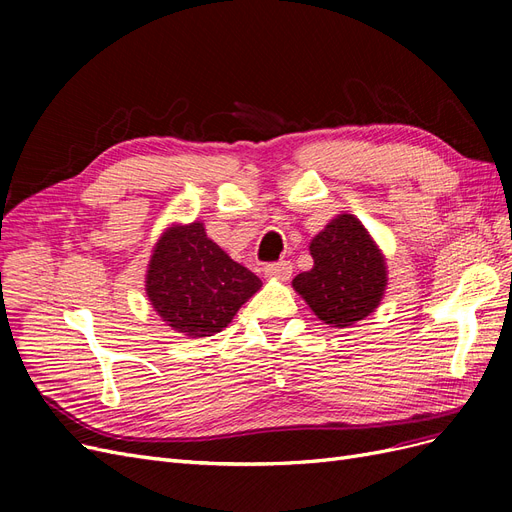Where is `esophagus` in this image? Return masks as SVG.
I'll list each match as a JSON object with an SVG mask.
<instances>
[{"instance_id":"obj_1","label":"esophagus","mask_w":512,"mask_h":512,"mask_svg":"<svg viewBox=\"0 0 512 512\" xmlns=\"http://www.w3.org/2000/svg\"><path fill=\"white\" fill-rule=\"evenodd\" d=\"M265 275H267V277H273V280L286 282V280H290V275H292V265H290L288 260L271 262V265L265 267Z\"/></svg>"}]
</instances>
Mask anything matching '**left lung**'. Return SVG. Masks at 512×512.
<instances>
[{
    "label": "left lung",
    "mask_w": 512,
    "mask_h": 512,
    "mask_svg": "<svg viewBox=\"0 0 512 512\" xmlns=\"http://www.w3.org/2000/svg\"><path fill=\"white\" fill-rule=\"evenodd\" d=\"M314 267L292 280L294 292L335 329L367 318L384 299L389 271L380 245L352 213H337L309 241Z\"/></svg>",
    "instance_id": "1"
}]
</instances>
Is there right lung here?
Instances as JSON below:
<instances>
[{
	"mask_svg": "<svg viewBox=\"0 0 512 512\" xmlns=\"http://www.w3.org/2000/svg\"><path fill=\"white\" fill-rule=\"evenodd\" d=\"M260 286V277L209 239L198 220L164 228L145 275L153 312L166 327L192 339L226 329Z\"/></svg>",
	"mask_w": 512,
	"mask_h": 512,
	"instance_id": "right-lung-1",
	"label": "right lung"
}]
</instances>
